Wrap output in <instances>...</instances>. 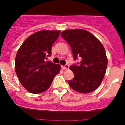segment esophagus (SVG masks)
I'll return each instance as SVG.
<instances>
[{"label": "esophagus", "instance_id": "obj_1", "mask_svg": "<svg viewBox=\"0 0 125 125\" xmlns=\"http://www.w3.org/2000/svg\"><path fill=\"white\" fill-rule=\"evenodd\" d=\"M62 69H68L69 68V65L68 64H66L64 66H62Z\"/></svg>", "mask_w": 125, "mask_h": 125}]
</instances>
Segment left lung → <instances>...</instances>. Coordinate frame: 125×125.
<instances>
[{"label":"left lung","instance_id":"left-lung-1","mask_svg":"<svg viewBox=\"0 0 125 125\" xmlns=\"http://www.w3.org/2000/svg\"><path fill=\"white\" fill-rule=\"evenodd\" d=\"M61 36L70 45L77 64L69 67L74 74L68 84L74 91L89 93L100 86L106 73L108 60L105 49L93 34L83 29L66 30Z\"/></svg>","mask_w":125,"mask_h":125}]
</instances>
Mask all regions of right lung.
<instances>
[{"instance_id": "1", "label": "right lung", "mask_w": 125, "mask_h": 125, "mask_svg": "<svg viewBox=\"0 0 125 125\" xmlns=\"http://www.w3.org/2000/svg\"><path fill=\"white\" fill-rule=\"evenodd\" d=\"M59 31H41L27 37L17 51L15 70L20 82L29 92L41 93L49 89L61 66L46 59L51 55Z\"/></svg>"}]
</instances>
